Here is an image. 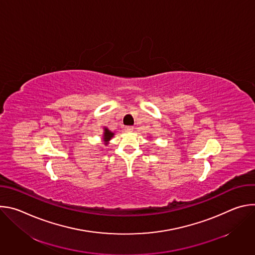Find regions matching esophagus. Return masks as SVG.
<instances>
[{"mask_svg":"<svg viewBox=\"0 0 255 255\" xmlns=\"http://www.w3.org/2000/svg\"><path fill=\"white\" fill-rule=\"evenodd\" d=\"M133 129H134V128H133L132 126H126V127L124 128V130H125L126 132H132Z\"/></svg>","mask_w":255,"mask_h":255,"instance_id":"34e87169","label":"esophagus"}]
</instances>
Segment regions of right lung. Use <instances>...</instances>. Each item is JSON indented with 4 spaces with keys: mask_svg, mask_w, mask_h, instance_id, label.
<instances>
[{
    "mask_svg": "<svg viewBox=\"0 0 255 255\" xmlns=\"http://www.w3.org/2000/svg\"><path fill=\"white\" fill-rule=\"evenodd\" d=\"M112 137H114V133L113 132H111L110 130H109L107 127H105L104 128V135H103V140H104V142H105V144L107 145L108 144V142L111 140V138Z\"/></svg>",
    "mask_w": 255,
    "mask_h": 255,
    "instance_id": "right-lung-1",
    "label": "right lung"
}]
</instances>
